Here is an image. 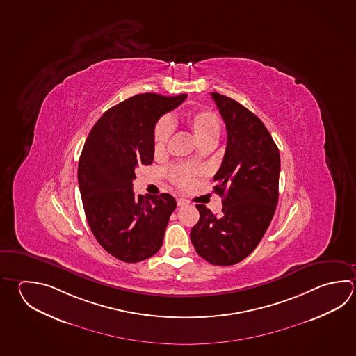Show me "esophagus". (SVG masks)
<instances>
[{"mask_svg":"<svg viewBox=\"0 0 356 356\" xmlns=\"http://www.w3.org/2000/svg\"><path fill=\"white\" fill-rule=\"evenodd\" d=\"M176 202H177V205H179V207H184V205L188 204V200L184 199V197H179Z\"/></svg>","mask_w":356,"mask_h":356,"instance_id":"1","label":"esophagus"}]
</instances>
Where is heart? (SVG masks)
<instances>
[{
	"label": "heart",
	"mask_w": 356,
	"mask_h": 356,
	"mask_svg": "<svg viewBox=\"0 0 356 356\" xmlns=\"http://www.w3.org/2000/svg\"><path fill=\"white\" fill-rule=\"evenodd\" d=\"M185 123L188 124L191 132L202 145L214 143L222 131V121L219 115L211 111L188 112L185 115ZM172 129H174L172 122L166 117L157 122L154 132V154H161L166 151L168 140L172 134ZM171 175L176 184L186 188L194 181L196 172L191 168L177 166L171 170Z\"/></svg>",
	"instance_id": "heart-1"
}]
</instances>
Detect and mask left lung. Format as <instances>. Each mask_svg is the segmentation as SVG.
Instances as JSON below:
<instances>
[{"instance_id": "8db88e82", "label": "left lung", "mask_w": 356, "mask_h": 356, "mask_svg": "<svg viewBox=\"0 0 356 356\" xmlns=\"http://www.w3.org/2000/svg\"><path fill=\"white\" fill-rule=\"evenodd\" d=\"M225 122L228 142L214 191L222 214L197 204L200 213L190 239L196 253L215 266H232L259 244L278 202L280 151L263 122L241 103L211 93Z\"/></svg>"}]
</instances>
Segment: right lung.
<instances>
[{
	"instance_id": "right-lung-1",
	"label": "right lung",
	"mask_w": 356,
	"mask_h": 356,
	"mask_svg": "<svg viewBox=\"0 0 356 356\" xmlns=\"http://www.w3.org/2000/svg\"><path fill=\"white\" fill-rule=\"evenodd\" d=\"M186 98L137 94L108 109L88 134L78 165L83 208L95 239L122 262H142L161 248L176 200L132 188L136 168L154 161L159 118Z\"/></svg>"
}]
</instances>
